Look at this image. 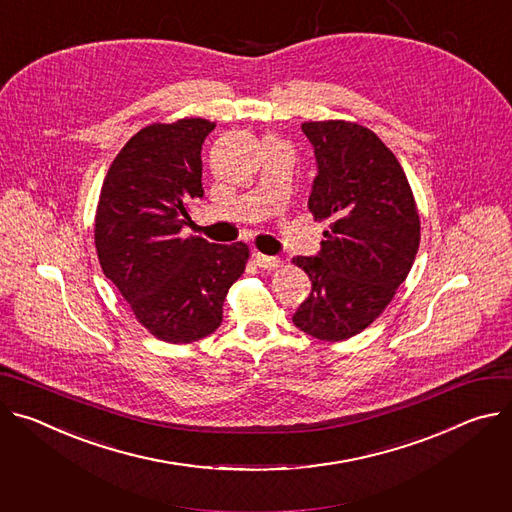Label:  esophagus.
I'll return each instance as SVG.
<instances>
[{"label": "esophagus", "mask_w": 512, "mask_h": 512, "mask_svg": "<svg viewBox=\"0 0 512 512\" xmlns=\"http://www.w3.org/2000/svg\"><path fill=\"white\" fill-rule=\"evenodd\" d=\"M255 263L261 267V269H275L280 267L284 261L280 257H269V255H263V253H255Z\"/></svg>", "instance_id": "34e87169"}]
</instances>
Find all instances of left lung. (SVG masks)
I'll use <instances>...</instances> for the list:
<instances>
[{
    "label": "left lung",
    "instance_id": "obj_1",
    "mask_svg": "<svg viewBox=\"0 0 512 512\" xmlns=\"http://www.w3.org/2000/svg\"><path fill=\"white\" fill-rule=\"evenodd\" d=\"M318 173L308 210L329 220L314 257H294L312 282L292 316L320 341H345L374 322L414 263L421 220L406 173L365 126L345 120L304 122Z\"/></svg>",
    "mask_w": 512,
    "mask_h": 512
}]
</instances>
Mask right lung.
I'll list each match as a JSON object with an SVG mask.
<instances>
[{"label": "right lung", "instance_id": "right-lung-1", "mask_svg": "<svg viewBox=\"0 0 512 512\" xmlns=\"http://www.w3.org/2000/svg\"><path fill=\"white\" fill-rule=\"evenodd\" d=\"M204 118L138 130L112 161L96 212V249L136 320L165 343H194L222 322L228 288L245 271V243L181 237L204 196Z\"/></svg>", "mask_w": 512, "mask_h": 512}]
</instances>
